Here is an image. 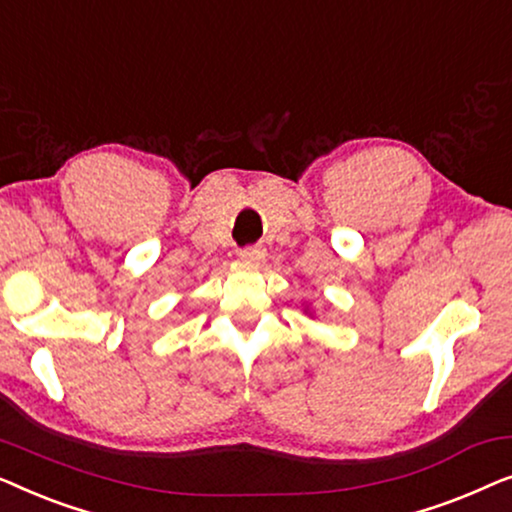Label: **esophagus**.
Listing matches in <instances>:
<instances>
[{
	"label": "esophagus",
	"mask_w": 512,
	"mask_h": 512,
	"mask_svg": "<svg viewBox=\"0 0 512 512\" xmlns=\"http://www.w3.org/2000/svg\"><path fill=\"white\" fill-rule=\"evenodd\" d=\"M237 254H240L242 261L256 263V261H261V258L265 256V249L263 247H242L240 251H237Z\"/></svg>",
	"instance_id": "obj_1"
}]
</instances>
